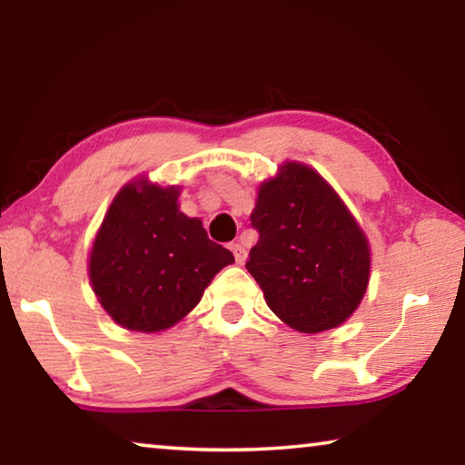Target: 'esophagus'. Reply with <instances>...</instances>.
I'll list each match as a JSON object with an SVG mask.
<instances>
[{
    "mask_svg": "<svg viewBox=\"0 0 465 465\" xmlns=\"http://www.w3.org/2000/svg\"><path fill=\"white\" fill-rule=\"evenodd\" d=\"M230 250L233 252V258H235V262H238V264H243V262H246V256H248V252H246V248L242 246V243H232Z\"/></svg>",
    "mask_w": 465,
    "mask_h": 465,
    "instance_id": "1",
    "label": "esophagus"
}]
</instances>
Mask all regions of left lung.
<instances>
[{
  "instance_id": "1",
  "label": "left lung",
  "mask_w": 465,
  "mask_h": 465,
  "mask_svg": "<svg viewBox=\"0 0 465 465\" xmlns=\"http://www.w3.org/2000/svg\"><path fill=\"white\" fill-rule=\"evenodd\" d=\"M246 269L287 326L318 334L359 308L371 254L355 217L316 170L285 162L258 191Z\"/></svg>"
}]
</instances>
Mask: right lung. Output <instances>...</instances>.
Segmentation results:
<instances>
[{"mask_svg": "<svg viewBox=\"0 0 465 465\" xmlns=\"http://www.w3.org/2000/svg\"><path fill=\"white\" fill-rule=\"evenodd\" d=\"M178 186L139 178L114 196L90 252L94 293L116 324L160 332L183 320L233 262L201 219L178 209Z\"/></svg>", "mask_w": 465, "mask_h": 465, "instance_id": "obj_1", "label": "right lung"}]
</instances>
